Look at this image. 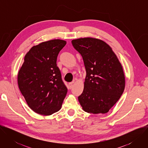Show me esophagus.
<instances>
[{
	"label": "esophagus",
	"mask_w": 148,
	"mask_h": 148,
	"mask_svg": "<svg viewBox=\"0 0 148 148\" xmlns=\"http://www.w3.org/2000/svg\"><path fill=\"white\" fill-rule=\"evenodd\" d=\"M74 81L69 83V88H70V89H71V88H72V87H73V84H74Z\"/></svg>",
	"instance_id": "obj_1"
}]
</instances>
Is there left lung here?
<instances>
[{
  "label": "left lung",
  "instance_id": "8db88e82",
  "mask_svg": "<svg viewBox=\"0 0 148 148\" xmlns=\"http://www.w3.org/2000/svg\"><path fill=\"white\" fill-rule=\"evenodd\" d=\"M71 43L82 57L87 74L83 92L78 98L81 106L90 114H106L125 89L121 62L103 40L84 37L73 40Z\"/></svg>",
  "mask_w": 148,
  "mask_h": 148
}]
</instances>
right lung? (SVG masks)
<instances>
[{"instance_id":"1","label":"right lung","mask_w":148,"mask_h":148,"mask_svg":"<svg viewBox=\"0 0 148 148\" xmlns=\"http://www.w3.org/2000/svg\"><path fill=\"white\" fill-rule=\"evenodd\" d=\"M66 43L60 39L42 42L32 47L25 56L17 83L28 106L37 114L50 115L61 108L67 88L56 62Z\"/></svg>"}]
</instances>
